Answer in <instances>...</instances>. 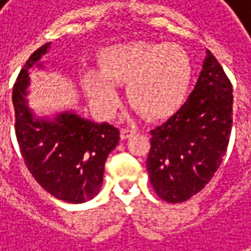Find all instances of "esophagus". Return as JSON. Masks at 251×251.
<instances>
[{
  "label": "esophagus",
  "instance_id": "34e87169",
  "mask_svg": "<svg viewBox=\"0 0 251 251\" xmlns=\"http://www.w3.org/2000/svg\"><path fill=\"white\" fill-rule=\"evenodd\" d=\"M133 132H135V129H132V127H122V130H121V137H122V139H126V137L130 136Z\"/></svg>",
  "mask_w": 251,
  "mask_h": 251
}]
</instances>
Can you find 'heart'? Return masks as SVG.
I'll return each mask as SVG.
<instances>
[{"label":"heart","instance_id":"obj_1","mask_svg":"<svg viewBox=\"0 0 251 251\" xmlns=\"http://www.w3.org/2000/svg\"><path fill=\"white\" fill-rule=\"evenodd\" d=\"M190 81V57L174 43L115 45L101 53V71L85 70L82 74L90 102L105 118H111L119 105L114 82H127L132 105L146 116L160 118L180 105Z\"/></svg>","mask_w":251,"mask_h":251}]
</instances>
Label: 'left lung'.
Segmentation results:
<instances>
[{
    "label": "left lung",
    "mask_w": 251,
    "mask_h": 251,
    "mask_svg": "<svg viewBox=\"0 0 251 251\" xmlns=\"http://www.w3.org/2000/svg\"><path fill=\"white\" fill-rule=\"evenodd\" d=\"M233 88L209 50L194 91L164 124L151 129L149 178L163 201L190 200L212 180L229 145Z\"/></svg>",
    "instance_id": "left-lung-1"
}]
</instances>
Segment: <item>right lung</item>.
<instances>
[{"mask_svg": "<svg viewBox=\"0 0 251 251\" xmlns=\"http://www.w3.org/2000/svg\"><path fill=\"white\" fill-rule=\"evenodd\" d=\"M49 45L45 43L29 56L14 84L15 135L25 166L39 185L57 200L80 203L100 192L105 161L119 142V129L75 114H61L54 122L33 118L25 100L27 70Z\"/></svg>", "mask_w": 251, "mask_h": 251, "instance_id": "obj_1", "label": "right lung"}]
</instances>
